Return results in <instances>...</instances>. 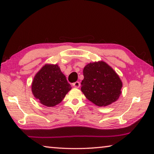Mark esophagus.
Here are the masks:
<instances>
[{"label":"esophagus","mask_w":154,"mask_h":154,"mask_svg":"<svg viewBox=\"0 0 154 154\" xmlns=\"http://www.w3.org/2000/svg\"><path fill=\"white\" fill-rule=\"evenodd\" d=\"M72 86H74L75 88H79L80 86V83L79 82H76L75 83H73L72 84Z\"/></svg>","instance_id":"esophagus-1"}]
</instances>
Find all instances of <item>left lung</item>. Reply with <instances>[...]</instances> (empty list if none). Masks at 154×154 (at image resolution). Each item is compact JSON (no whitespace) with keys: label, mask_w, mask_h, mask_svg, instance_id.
Returning <instances> with one entry per match:
<instances>
[{"label":"left lung","mask_w":154,"mask_h":154,"mask_svg":"<svg viewBox=\"0 0 154 154\" xmlns=\"http://www.w3.org/2000/svg\"><path fill=\"white\" fill-rule=\"evenodd\" d=\"M82 91L97 106H106L116 101L121 93L122 82L115 71L104 62L90 63L84 68Z\"/></svg>","instance_id":"8db88e82"}]
</instances>
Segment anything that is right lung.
Returning <instances> with one entry per match:
<instances>
[{
  "label": "right lung",
  "mask_w": 154,
  "mask_h": 154,
  "mask_svg": "<svg viewBox=\"0 0 154 154\" xmlns=\"http://www.w3.org/2000/svg\"><path fill=\"white\" fill-rule=\"evenodd\" d=\"M31 87L34 97L47 107L60 103L71 89L57 64L44 66L35 75Z\"/></svg>",
  "instance_id": "add662e5"
}]
</instances>
